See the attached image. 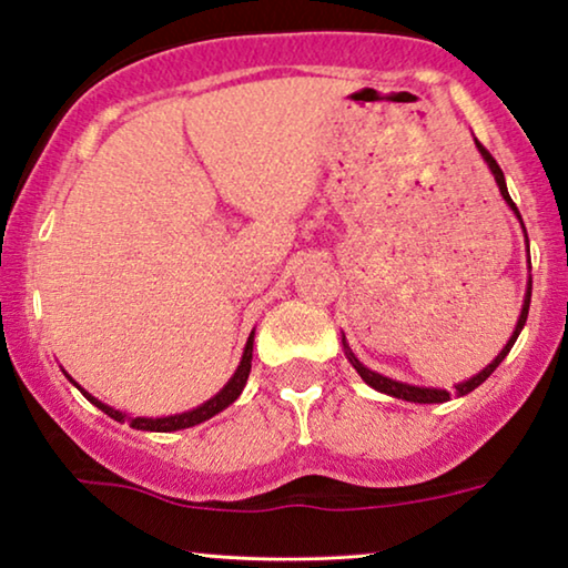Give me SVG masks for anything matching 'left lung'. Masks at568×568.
<instances>
[{
	"label": "left lung",
	"mask_w": 568,
	"mask_h": 568,
	"mask_svg": "<svg viewBox=\"0 0 568 568\" xmlns=\"http://www.w3.org/2000/svg\"><path fill=\"white\" fill-rule=\"evenodd\" d=\"M476 146H478L480 158L486 160L488 170H491V173H494V181H496V185H499L504 201H507L511 212L517 214V220L523 222V216H519L515 201L509 199L507 181H504V173H501L499 162H496V160L491 158V154H488V150H486L484 144L478 142V139H476ZM523 230H525V224H523ZM525 237H527V232H525ZM527 253H530V251H527ZM530 297H532V276L527 278V292H525V302H523V313H519V321H517V325H515V333H511V338L507 341V346L501 348L499 356H496V359H494L491 364H488L486 369H480L478 375H473L470 379H465V383L455 385V393H457V395H468L470 390H476V387H478L480 383H486V379L491 377V372L504 362V356H507L509 348L515 346L519 331H523V325H525V321H527V310H530ZM341 344H344V348H346V356H348V362H352V367H354L356 372H359V377L364 379V383H367L369 387H375V390L385 393V395H393V398H400V400H410V403H445V400H449V390H439V387H416V385H408V383H398V379H390V377L379 375V372L367 369V367H364V364L352 354V348H348V344H346V336L341 338Z\"/></svg>",
	"instance_id": "1"
}]
</instances>
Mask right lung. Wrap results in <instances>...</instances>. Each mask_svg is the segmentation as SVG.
<instances>
[{
  "mask_svg": "<svg viewBox=\"0 0 568 568\" xmlns=\"http://www.w3.org/2000/svg\"><path fill=\"white\" fill-rule=\"evenodd\" d=\"M253 336L255 331L251 333V338H247L245 344V352H243V359H240V367L235 369V375L230 377V383L222 387L220 393L214 395V398H209L206 403H201L199 408L193 410H185V414H175V416H162V418H144V416H126L121 414V410H115L111 406H105V403H100L95 395H90L88 390H82L80 385L74 383L72 377H69V383H74L77 387H80V393L88 398L92 406H98L103 414H108L111 418H115V422H129L134 429H142V432H178V429H189V426H196L201 422H206V418H212L220 414V410H224L227 406H232L240 398V393H243V387L247 383V375H251V362H253Z\"/></svg>",
  "mask_w": 568,
  "mask_h": 568,
  "instance_id": "add662e5",
  "label": "right lung"
}]
</instances>
